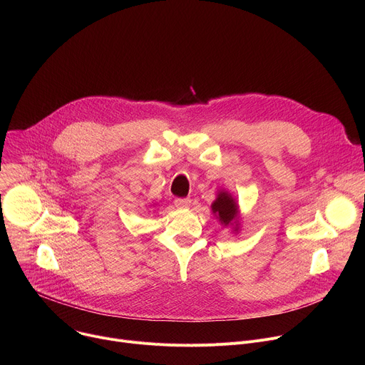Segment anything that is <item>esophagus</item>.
Masks as SVG:
<instances>
[{"instance_id": "34e87169", "label": "esophagus", "mask_w": 365, "mask_h": 365, "mask_svg": "<svg viewBox=\"0 0 365 365\" xmlns=\"http://www.w3.org/2000/svg\"><path fill=\"white\" fill-rule=\"evenodd\" d=\"M192 203V200L189 197H178L175 199V205L176 207H180V210H186V207H189Z\"/></svg>"}]
</instances>
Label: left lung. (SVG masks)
Masks as SVG:
<instances>
[{"label": "left lung", "instance_id": "left-lung-1", "mask_svg": "<svg viewBox=\"0 0 365 365\" xmlns=\"http://www.w3.org/2000/svg\"><path fill=\"white\" fill-rule=\"evenodd\" d=\"M214 215L220 220L221 224L227 225H232L235 224V231H238L237 228V221H238V205L235 202V199L231 196V193H228L227 190H221L217 196V199L212 202L211 205Z\"/></svg>", "mask_w": 365, "mask_h": 365}]
</instances>
